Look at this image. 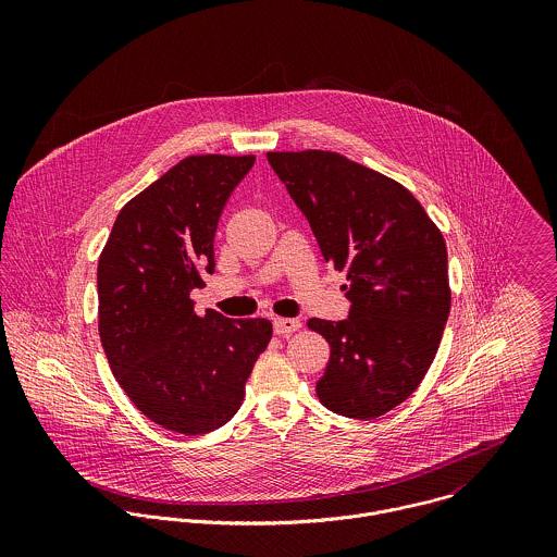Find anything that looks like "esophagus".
Segmentation results:
<instances>
[{
	"label": "esophagus",
	"instance_id": "1",
	"mask_svg": "<svg viewBox=\"0 0 557 557\" xmlns=\"http://www.w3.org/2000/svg\"><path fill=\"white\" fill-rule=\"evenodd\" d=\"M302 327V323H300V319H292V318H276L274 319V332L278 334V336H287V334H292V332H296V330H300Z\"/></svg>",
	"mask_w": 557,
	"mask_h": 557
}]
</instances>
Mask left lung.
I'll use <instances>...</instances> for the list:
<instances>
[{
    "instance_id": "1",
    "label": "left lung",
    "mask_w": 557,
    "mask_h": 557,
    "mask_svg": "<svg viewBox=\"0 0 557 557\" xmlns=\"http://www.w3.org/2000/svg\"><path fill=\"white\" fill-rule=\"evenodd\" d=\"M325 263L345 272L349 319H309L330 343L318 391L330 411L384 416L424 380L450 313L440 227L397 180L330 150L268 152Z\"/></svg>"
}]
</instances>
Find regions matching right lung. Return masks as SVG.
<instances>
[{
	"instance_id": "add662e5",
	"label": "right lung",
	"mask_w": 557,
	"mask_h": 557,
	"mask_svg": "<svg viewBox=\"0 0 557 557\" xmlns=\"http://www.w3.org/2000/svg\"><path fill=\"white\" fill-rule=\"evenodd\" d=\"M255 157L180 160L117 214L98 259V334L135 407L162 429L201 435L244 400L272 338L268 319L197 315L190 292L214 272L221 212Z\"/></svg>"
}]
</instances>
